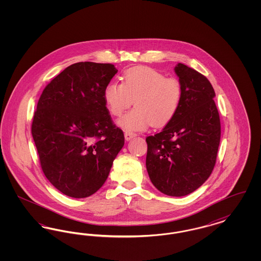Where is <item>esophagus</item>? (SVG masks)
Listing matches in <instances>:
<instances>
[{
	"label": "esophagus",
	"instance_id": "esophagus-1",
	"mask_svg": "<svg viewBox=\"0 0 261 261\" xmlns=\"http://www.w3.org/2000/svg\"><path fill=\"white\" fill-rule=\"evenodd\" d=\"M136 133H134V132H131V131H125V140H126V141H129V140H131L132 138L136 137Z\"/></svg>",
	"mask_w": 261,
	"mask_h": 261
}]
</instances>
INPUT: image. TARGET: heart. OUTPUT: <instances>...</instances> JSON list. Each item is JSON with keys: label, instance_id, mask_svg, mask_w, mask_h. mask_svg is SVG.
<instances>
[{"label": "heart", "instance_id": "b5f03b06", "mask_svg": "<svg viewBox=\"0 0 261 261\" xmlns=\"http://www.w3.org/2000/svg\"><path fill=\"white\" fill-rule=\"evenodd\" d=\"M122 84L110 83L103 91L106 106L113 116H119L134 100L135 109L126 113L118 125L127 131H142L151 124L163 127L177 114L183 98L181 82L149 67L126 70Z\"/></svg>", "mask_w": 261, "mask_h": 261}]
</instances>
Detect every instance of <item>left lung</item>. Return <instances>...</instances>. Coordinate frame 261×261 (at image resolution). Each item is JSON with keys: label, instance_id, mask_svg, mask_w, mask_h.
Masks as SVG:
<instances>
[{"label": "left lung", "instance_id": "1", "mask_svg": "<svg viewBox=\"0 0 261 261\" xmlns=\"http://www.w3.org/2000/svg\"><path fill=\"white\" fill-rule=\"evenodd\" d=\"M183 88L179 111L162 132L146 138V165L153 186L171 197L193 193L211 176L221 136L219 112L208 79L178 63ZM158 149V153L152 150Z\"/></svg>", "mask_w": 261, "mask_h": 261}]
</instances>
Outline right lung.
Listing matches in <instances>:
<instances>
[{
  "mask_svg": "<svg viewBox=\"0 0 261 261\" xmlns=\"http://www.w3.org/2000/svg\"><path fill=\"white\" fill-rule=\"evenodd\" d=\"M117 69L112 63L77 62L43 90L31 133L42 170L62 194L82 199L106 182L124 145L103 99Z\"/></svg>",
  "mask_w": 261,
  "mask_h": 261,
  "instance_id": "obj_1",
  "label": "right lung"
}]
</instances>
